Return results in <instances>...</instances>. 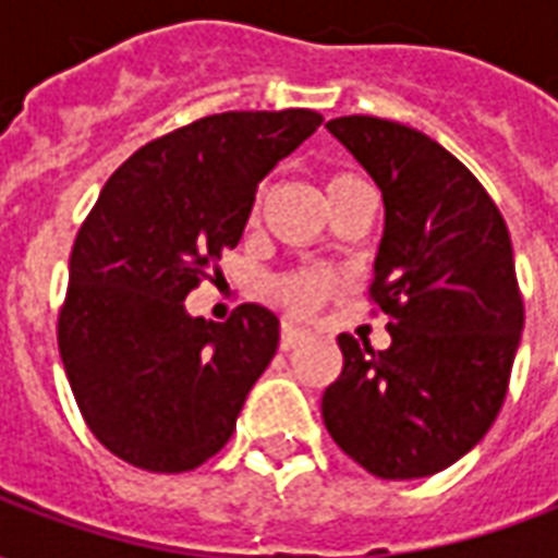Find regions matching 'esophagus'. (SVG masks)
Masks as SVG:
<instances>
[{
	"label": "esophagus",
	"instance_id": "obj_1",
	"mask_svg": "<svg viewBox=\"0 0 558 558\" xmlns=\"http://www.w3.org/2000/svg\"><path fill=\"white\" fill-rule=\"evenodd\" d=\"M307 338H311V335H307L304 328L292 326V323H283V326H280V350H292V347H299V343Z\"/></svg>",
	"mask_w": 558,
	"mask_h": 558
}]
</instances>
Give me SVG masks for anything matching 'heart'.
<instances>
[{"label": "heart", "mask_w": 558, "mask_h": 558, "mask_svg": "<svg viewBox=\"0 0 558 558\" xmlns=\"http://www.w3.org/2000/svg\"><path fill=\"white\" fill-rule=\"evenodd\" d=\"M364 182L362 175L355 172H335L326 179V196L335 191H343L350 184ZM263 215V194H256L247 208V227H256ZM340 290V278L335 271H323V268H302V271H292L283 275L271 283V292L283 307H290L292 314H314L319 304L326 302L328 295H335Z\"/></svg>", "instance_id": "1"}]
</instances>
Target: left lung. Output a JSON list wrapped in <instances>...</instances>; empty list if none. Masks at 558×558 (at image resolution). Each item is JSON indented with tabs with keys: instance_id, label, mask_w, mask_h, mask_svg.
Instances as JSON below:
<instances>
[{
	"instance_id": "8db88e82",
	"label": "left lung",
	"mask_w": 558,
	"mask_h": 558,
	"mask_svg": "<svg viewBox=\"0 0 558 558\" xmlns=\"http://www.w3.org/2000/svg\"><path fill=\"white\" fill-rule=\"evenodd\" d=\"M326 128L383 191L371 299L391 347L340 335L343 371L323 395V421L376 478H427L472 451L502 410L523 331L511 235L478 179L427 134L376 116Z\"/></svg>"
}]
</instances>
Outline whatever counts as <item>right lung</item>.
Segmentation results:
<instances>
[{"label": "right lung", "instance_id": "right-lung-1", "mask_svg": "<svg viewBox=\"0 0 558 558\" xmlns=\"http://www.w3.org/2000/svg\"><path fill=\"white\" fill-rule=\"evenodd\" d=\"M323 125L314 110L218 113L134 151L83 220L59 355L95 439L146 472H191L230 442L247 391L278 352V316L227 323L184 311L247 223L256 187Z\"/></svg>", "mask_w": 558, "mask_h": 558}]
</instances>
